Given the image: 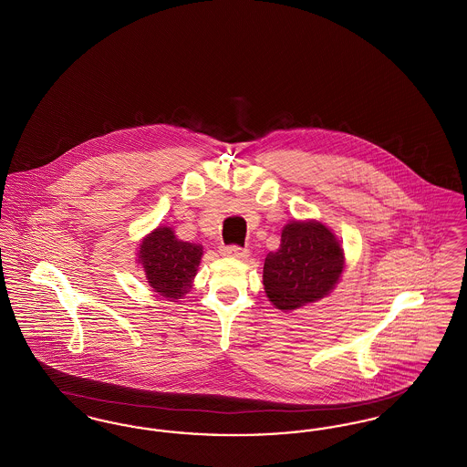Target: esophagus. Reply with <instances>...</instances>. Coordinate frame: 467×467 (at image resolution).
<instances>
[{"label":"esophagus","mask_w":467,"mask_h":467,"mask_svg":"<svg viewBox=\"0 0 467 467\" xmlns=\"http://www.w3.org/2000/svg\"><path fill=\"white\" fill-rule=\"evenodd\" d=\"M221 254L225 257H234V259H244L248 257V250L236 246V244H223L221 246Z\"/></svg>","instance_id":"esophagus-1"}]
</instances>
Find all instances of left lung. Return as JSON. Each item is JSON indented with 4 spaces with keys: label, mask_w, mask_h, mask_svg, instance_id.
Instances as JSON below:
<instances>
[{
    "label": "left lung",
    "mask_w": 467,
    "mask_h": 467,
    "mask_svg": "<svg viewBox=\"0 0 467 467\" xmlns=\"http://www.w3.org/2000/svg\"><path fill=\"white\" fill-rule=\"evenodd\" d=\"M343 269L345 254L329 227L292 221L282 231L280 248L266 255L263 284L278 310H297L326 297Z\"/></svg>",
    "instance_id": "8db88e82"
}]
</instances>
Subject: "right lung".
Returning a JSON list of instances; mask_svg holds the SVG:
<instances>
[{"label":"right lung","mask_w":467,"mask_h":467,"mask_svg":"<svg viewBox=\"0 0 467 467\" xmlns=\"http://www.w3.org/2000/svg\"><path fill=\"white\" fill-rule=\"evenodd\" d=\"M201 255V244L178 240L175 231L164 225L147 234L138 250V261L149 285L170 301L180 299L191 290Z\"/></svg>","instance_id":"add662e5"}]
</instances>
